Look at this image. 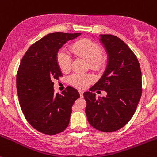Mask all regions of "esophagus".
I'll use <instances>...</instances> for the list:
<instances>
[{
	"label": "esophagus",
	"instance_id": "obj_1",
	"mask_svg": "<svg viewBox=\"0 0 157 157\" xmlns=\"http://www.w3.org/2000/svg\"><path fill=\"white\" fill-rule=\"evenodd\" d=\"M79 94H80V97H83V90H79Z\"/></svg>",
	"mask_w": 157,
	"mask_h": 157
}]
</instances>
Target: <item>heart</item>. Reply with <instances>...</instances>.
Instances as JSON below:
<instances>
[{
  "instance_id": "obj_1",
  "label": "heart",
  "mask_w": 157,
  "mask_h": 157,
  "mask_svg": "<svg viewBox=\"0 0 157 157\" xmlns=\"http://www.w3.org/2000/svg\"><path fill=\"white\" fill-rule=\"evenodd\" d=\"M71 50L74 55L89 62L92 70L98 71L104 66L105 57L102 54L101 47L96 41L87 38L81 39L74 42L71 46ZM56 60L61 71L66 73L71 70L72 60L66 51L63 50L59 51L56 56ZM68 80L72 86L84 89L92 83L93 77L90 74L76 73L71 74Z\"/></svg>"
}]
</instances>
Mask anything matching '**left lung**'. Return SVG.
Instances as JSON below:
<instances>
[{
    "instance_id": "1",
    "label": "left lung",
    "mask_w": 157,
    "mask_h": 157,
    "mask_svg": "<svg viewBox=\"0 0 157 157\" xmlns=\"http://www.w3.org/2000/svg\"><path fill=\"white\" fill-rule=\"evenodd\" d=\"M100 40L108 56L107 66L101 78L83 93L85 112L89 124L102 132H113L126 125L136 111L142 94V75L134 53L119 37L101 34ZM97 89L108 93L95 98Z\"/></svg>"
}]
</instances>
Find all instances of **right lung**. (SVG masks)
I'll return each instance as SVG.
<instances>
[{
  "mask_svg": "<svg viewBox=\"0 0 157 157\" xmlns=\"http://www.w3.org/2000/svg\"><path fill=\"white\" fill-rule=\"evenodd\" d=\"M80 33L55 32L46 35L29 48L17 74V90L20 106L27 122L47 135L61 133L69 125L72 106L80 94L67 86L61 94H55L54 80L62 73L56 56L68 40Z\"/></svg>",
  "mask_w": 157,
  "mask_h": 157,
  "instance_id": "1",
  "label": "right lung"
}]
</instances>
